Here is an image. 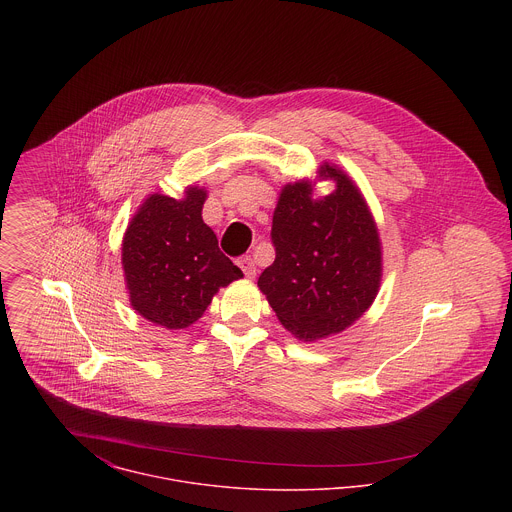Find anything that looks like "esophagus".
Returning a JSON list of instances; mask_svg holds the SVG:
<instances>
[{
    "label": "esophagus",
    "mask_w": 512,
    "mask_h": 512,
    "mask_svg": "<svg viewBox=\"0 0 512 512\" xmlns=\"http://www.w3.org/2000/svg\"><path fill=\"white\" fill-rule=\"evenodd\" d=\"M238 266L242 268V272H244L246 278H254V276H256V266H254V260H252L250 256H242V258L238 260Z\"/></svg>",
    "instance_id": "34e87169"
}]
</instances>
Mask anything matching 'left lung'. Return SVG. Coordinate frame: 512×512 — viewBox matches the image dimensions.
Here are the masks:
<instances>
[{"mask_svg": "<svg viewBox=\"0 0 512 512\" xmlns=\"http://www.w3.org/2000/svg\"><path fill=\"white\" fill-rule=\"evenodd\" d=\"M337 187L313 199L311 185H286L272 222L276 260L258 286L282 325L303 341L353 325L378 292L382 254L374 220L353 181L321 167Z\"/></svg>", "mask_w": 512, "mask_h": 512, "instance_id": "1", "label": "left lung"}]
</instances>
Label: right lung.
<instances>
[{
    "label": "right lung",
    "mask_w": 512,
    "mask_h": 512,
    "mask_svg": "<svg viewBox=\"0 0 512 512\" xmlns=\"http://www.w3.org/2000/svg\"><path fill=\"white\" fill-rule=\"evenodd\" d=\"M207 193L191 187L185 199L151 195L132 219L122 266L134 309L155 325L183 329L211 305L219 288L242 278L203 222Z\"/></svg>",
    "instance_id": "right-lung-1"
}]
</instances>
